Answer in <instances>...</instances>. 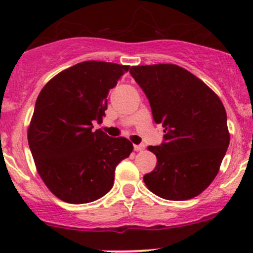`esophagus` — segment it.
I'll return each instance as SVG.
<instances>
[{
	"label": "esophagus",
	"instance_id": "1",
	"mask_svg": "<svg viewBox=\"0 0 253 253\" xmlns=\"http://www.w3.org/2000/svg\"><path fill=\"white\" fill-rule=\"evenodd\" d=\"M133 148H134V151H143V150L145 149V145H143V144H139V145H134Z\"/></svg>",
	"mask_w": 253,
	"mask_h": 253
}]
</instances>
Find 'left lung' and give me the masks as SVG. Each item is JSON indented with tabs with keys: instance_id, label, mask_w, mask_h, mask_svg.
Instances as JSON below:
<instances>
[{
	"instance_id": "left-lung-1",
	"label": "left lung",
	"mask_w": 253,
	"mask_h": 253,
	"mask_svg": "<svg viewBox=\"0 0 253 253\" xmlns=\"http://www.w3.org/2000/svg\"><path fill=\"white\" fill-rule=\"evenodd\" d=\"M143 88L165 140L149 146L157 157L144 182L168 201L201 194L217 175L229 145L227 114L218 96L205 83L170 63L134 66L129 71Z\"/></svg>"
}]
</instances>
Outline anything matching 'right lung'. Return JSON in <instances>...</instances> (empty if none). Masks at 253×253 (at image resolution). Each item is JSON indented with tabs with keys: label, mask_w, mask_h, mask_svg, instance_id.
Masks as SVG:
<instances>
[{
	"label": "right lung",
	"mask_w": 253,
	"mask_h": 253,
	"mask_svg": "<svg viewBox=\"0 0 253 253\" xmlns=\"http://www.w3.org/2000/svg\"><path fill=\"white\" fill-rule=\"evenodd\" d=\"M129 66L85 61L60 72L42 88L27 139L36 168L61 201L85 204L112 190L115 168L133 145L113 138L93 122H102L110 88Z\"/></svg>",
	"instance_id": "1"
}]
</instances>
